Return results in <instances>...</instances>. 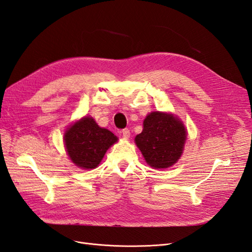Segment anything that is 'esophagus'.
Here are the masks:
<instances>
[{
	"instance_id": "esophagus-1",
	"label": "esophagus",
	"mask_w": 252,
	"mask_h": 252,
	"mask_svg": "<svg viewBox=\"0 0 252 252\" xmlns=\"http://www.w3.org/2000/svg\"><path fill=\"white\" fill-rule=\"evenodd\" d=\"M121 133H122V135L124 136V138H129V136H130V130H129L128 128L123 129V130L121 131Z\"/></svg>"
}]
</instances>
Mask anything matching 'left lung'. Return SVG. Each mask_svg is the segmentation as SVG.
Instances as JSON below:
<instances>
[{
  "instance_id": "8db88e82",
  "label": "left lung",
  "mask_w": 252,
  "mask_h": 252,
  "mask_svg": "<svg viewBox=\"0 0 252 252\" xmlns=\"http://www.w3.org/2000/svg\"><path fill=\"white\" fill-rule=\"evenodd\" d=\"M143 131L135 136V144L154 168H168L180 158L186 140L182 122L169 113L151 112L144 120Z\"/></svg>"
}]
</instances>
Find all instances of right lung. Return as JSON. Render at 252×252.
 <instances>
[{"label":"right lung","mask_w":252,"mask_h":252,"mask_svg":"<svg viewBox=\"0 0 252 252\" xmlns=\"http://www.w3.org/2000/svg\"><path fill=\"white\" fill-rule=\"evenodd\" d=\"M71 161L81 168L93 169L100 164L106 151L118 138L108 129L96 125L93 118H83L74 123L64 136Z\"/></svg>","instance_id":"right-lung-1"}]
</instances>
